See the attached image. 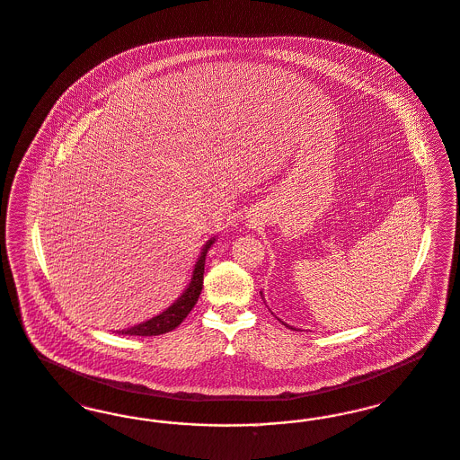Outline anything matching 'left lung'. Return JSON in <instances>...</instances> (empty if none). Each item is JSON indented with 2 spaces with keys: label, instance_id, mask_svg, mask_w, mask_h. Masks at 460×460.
Here are the masks:
<instances>
[{
  "label": "left lung",
  "instance_id": "left-lung-1",
  "mask_svg": "<svg viewBox=\"0 0 460 460\" xmlns=\"http://www.w3.org/2000/svg\"><path fill=\"white\" fill-rule=\"evenodd\" d=\"M260 294L263 296V292H260ZM282 323H284V322H282ZM284 325H288V323H284ZM288 327H289V329H294V327H290V325H288ZM294 331H296V329H294Z\"/></svg>",
  "mask_w": 460,
  "mask_h": 460
}]
</instances>
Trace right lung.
Returning <instances> with one entry per match:
<instances>
[{
	"label": "right lung",
	"instance_id": "obj_1",
	"mask_svg": "<svg viewBox=\"0 0 460 460\" xmlns=\"http://www.w3.org/2000/svg\"><path fill=\"white\" fill-rule=\"evenodd\" d=\"M215 237L206 242V245L200 251V256L197 260L194 266V273L190 279V284L187 286V289L181 292V296L171 305L170 308H166L163 314L152 316L150 320L142 322L138 325H133L129 329H122L118 331V334H126V336H159V334H166L172 329H176L185 318L190 314V310L194 308L200 290H202V280H204V265H206V254L209 251V247L215 243Z\"/></svg>",
	"mask_w": 460,
	"mask_h": 460
}]
</instances>
